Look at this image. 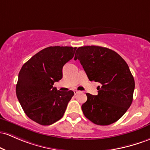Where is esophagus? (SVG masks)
Listing matches in <instances>:
<instances>
[{"mask_svg": "<svg viewBox=\"0 0 150 150\" xmlns=\"http://www.w3.org/2000/svg\"><path fill=\"white\" fill-rule=\"evenodd\" d=\"M80 93V91H78V90H74V94L75 95H77V94H78Z\"/></svg>", "mask_w": 150, "mask_h": 150, "instance_id": "esophagus-1", "label": "esophagus"}]
</instances>
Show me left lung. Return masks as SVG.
Segmentation results:
<instances>
[{
    "label": "left lung",
    "instance_id": "obj_1",
    "mask_svg": "<svg viewBox=\"0 0 150 150\" xmlns=\"http://www.w3.org/2000/svg\"><path fill=\"white\" fill-rule=\"evenodd\" d=\"M77 59L89 80L101 84L98 95L86 94L88 100L82 105L84 115L98 125L117 121L130 107L135 85L127 62L114 50L95 45L78 47Z\"/></svg>",
    "mask_w": 150,
    "mask_h": 150
}]
</instances>
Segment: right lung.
<instances>
[{"label": "right lung", "instance_id": "right-lung-1", "mask_svg": "<svg viewBox=\"0 0 150 150\" xmlns=\"http://www.w3.org/2000/svg\"><path fill=\"white\" fill-rule=\"evenodd\" d=\"M77 47L50 46L40 50L21 67L16 95L26 115L41 125H50L63 116L73 91L53 87L62 78V67Z\"/></svg>", "mask_w": 150, "mask_h": 150}]
</instances>
